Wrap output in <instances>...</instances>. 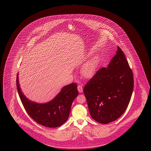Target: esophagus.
Wrapping results in <instances>:
<instances>
[{
	"instance_id": "obj_1",
	"label": "esophagus",
	"mask_w": 151,
	"mask_h": 151,
	"mask_svg": "<svg viewBox=\"0 0 151 151\" xmlns=\"http://www.w3.org/2000/svg\"><path fill=\"white\" fill-rule=\"evenodd\" d=\"M78 91L80 93L82 92V91H83V88H82V86H81V85H78Z\"/></svg>"
}]
</instances>
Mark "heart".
<instances>
[{
    "label": "heart",
    "instance_id": "heart-1",
    "mask_svg": "<svg viewBox=\"0 0 151 151\" xmlns=\"http://www.w3.org/2000/svg\"><path fill=\"white\" fill-rule=\"evenodd\" d=\"M99 63L97 57H93L84 64L82 68V73L85 77L90 78L95 72Z\"/></svg>",
    "mask_w": 151,
    "mask_h": 151
}]
</instances>
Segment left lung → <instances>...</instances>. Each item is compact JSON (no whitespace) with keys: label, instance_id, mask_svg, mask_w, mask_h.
Returning <instances> with one entry per match:
<instances>
[{"label":"left lung","instance_id":"8db88e82","mask_svg":"<svg viewBox=\"0 0 151 151\" xmlns=\"http://www.w3.org/2000/svg\"><path fill=\"white\" fill-rule=\"evenodd\" d=\"M133 85L132 70L118 46L107 68L99 70L83 88L92 118L107 124L120 117L128 107Z\"/></svg>","mask_w":151,"mask_h":151}]
</instances>
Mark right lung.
I'll list each match as a JSON object with an SVG mask.
<instances>
[{
    "label": "right lung",
    "mask_w": 151,
    "mask_h": 151,
    "mask_svg": "<svg viewBox=\"0 0 151 151\" xmlns=\"http://www.w3.org/2000/svg\"><path fill=\"white\" fill-rule=\"evenodd\" d=\"M18 73L17 76V87L19 96L28 114L37 123L47 127H57L68 120L71 107L78 96L77 84L72 83L64 86L50 101L39 104L29 100L24 95L19 83Z\"/></svg>",
    "instance_id": "right-lung-1"
}]
</instances>
